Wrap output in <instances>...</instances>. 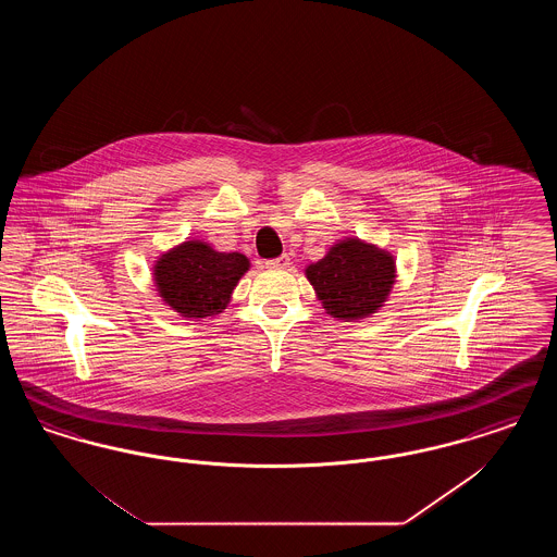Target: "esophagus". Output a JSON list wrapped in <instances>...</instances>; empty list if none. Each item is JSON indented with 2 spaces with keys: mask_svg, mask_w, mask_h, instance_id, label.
<instances>
[{
  "mask_svg": "<svg viewBox=\"0 0 557 557\" xmlns=\"http://www.w3.org/2000/svg\"><path fill=\"white\" fill-rule=\"evenodd\" d=\"M288 265H290V257H288V255H282V257H277V259H269V261H265L267 269H286Z\"/></svg>",
  "mask_w": 557,
  "mask_h": 557,
  "instance_id": "obj_1",
  "label": "esophagus"
}]
</instances>
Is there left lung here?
Masks as SVG:
<instances>
[{
  "label": "left lung",
  "instance_id": "left-lung-1",
  "mask_svg": "<svg viewBox=\"0 0 557 557\" xmlns=\"http://www.w3.org/2000/svg\"><path fill=\"white\" fill-rule=\"evenodd\" d=\"M307 277L330 315L363 319L386 300L395 284V261L386 250L361 239H345L307 267Z\"/></svg>",
  "mask_w": 557,
  "mask_h": 557
}]
</instances>
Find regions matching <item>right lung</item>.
Wrapping results in <instances>:
<instances>
[{"label": "right lung", "instance_id": "right-lung-1", "mask_svg": "<svg viewBox=\"0 0 557 557\" xmlns=\"http://www.w3.org/2000/svg\"><path fill=\"white\" fill-rule=\"evenodd\" d=\"M248 259L239 252H216L205 242H184L162 255L154 280L164 302L184 318L205 319L221 313Z\"/></svg>", "mask_w": 557, "mask_h": 557}]
</instances>
